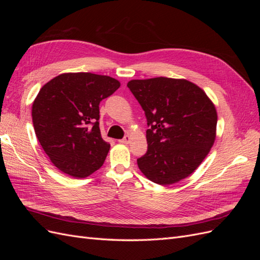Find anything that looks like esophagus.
<instances>
[{"mask_svg":"<svg viewBox=\"0 0 260 260\" xmlns=\"http://www.w3.org/2000/svg\"><path fill=\"white\" fill-rule=\"evenodd\" d=\"M130 139H131V138H130V136H128V135H127V136H124V138H123V139L119 140V142H120V143H123V144H128V143L130 142Z\"/></svg>","mask_w":260,"mask_h":260,"instance_id":"obj_1","label":"esophagus"}]
</instances>
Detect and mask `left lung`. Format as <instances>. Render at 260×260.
<instances>
[{
  "mask_svg": "<svg viewBox=\"0 0 260 260\" xmlns=\"http://www.w3.org/2000/svg\"><path fill=\"white\" fill-rule=\"evenodd\" d=\"M147 120V152L138 158L143 175L161 185L190 176L216 139L215 105L200 86L158 77L127 84Z\"/></svg>",
  "mask_w": 260,
  "mask_h": 260,
  "instance_id": "obj_1",
  "label": "left lung"
}]
</instances>
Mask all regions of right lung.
Segmentation results:
<instances>
[{
    "mask_svg": "<svg viewBox=\"0 0 260 260\" xmlns=\"http://www.w3.org/2000/svg\"><path fill=\"white\" fill-rule=\"evenodd\" d=\"M120 82L91 73L61 74L44 84L32 104L36 136L55 167L85 178L102 167L111 144L102 139L100 103Z\"/></svg>",
    "mask_w": 260,
    "mask_h": 260,
    "instance_id": "add662e5",
    "label": "right lung"
}]
</instances>
